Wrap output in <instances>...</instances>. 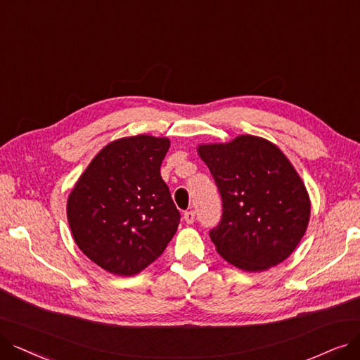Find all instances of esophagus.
Returning a JSON list of instances; mask_svg holds the SVG:
<instances>
[{"label":"esophagus","mask_w":360,"mask_h":360,"mask_svg":"<svg viewBox=\"0 0 360 360\" xmlns=\"http://www.w3.org/2000/svg\"><path fill=\"white\" fill-rule=\"evenodd\" d=\"M183 219L188 224H192L195 221V211H186L184 215H183Z\"/></svg>","instance_id":"1"}]
</instances>
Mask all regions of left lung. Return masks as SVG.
Wrapping results in <instances>:
<instances>
[{"mask_svg":"<svg viewBox=\"0 0 360 360\" xmlns=\"http://www.w3.org/2000/svg\"><path fill=\"white\" fill-rule=\"evenodd\" d=\"M223 200L220 224L210 232L232 266L264 271L297 248L310 220L306 186L285 153L263 137L242 134L199 145Z\"/></svg>","mask_w":360,"mask_h":360,"instance_id":"8db88e82","label":"left lung"}]
</instances>
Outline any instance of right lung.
<instances>
[{
  "label": "right lung",
  "mask_w": 360,
  "mask_h": 360,
  "mask_svg": "<svg viewBox=\"0 0 360 360\" xmlns=\"http://www.w3.org/2000/svg\"><path fill=\"white\" fill-rule=\"evenodd\" d=\"M168 149L167 137L113 140L69 193L66 214L75 243L112 275H137L177 232L180 212L160 171Z\"/></svg>",
  "instance_id": "obj_1"
}]
</instances>
